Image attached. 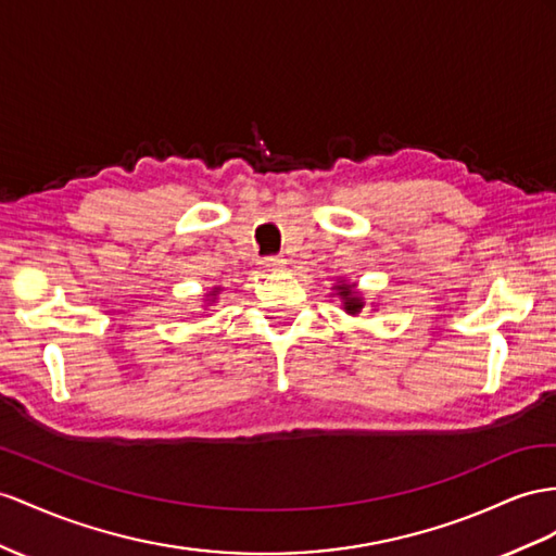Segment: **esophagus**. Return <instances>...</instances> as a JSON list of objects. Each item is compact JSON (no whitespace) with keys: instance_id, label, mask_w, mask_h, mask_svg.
Returning a JSON list of instances; mask_svg holds the SVG:
<instances>
[{"instance_id":"obj_1","label":"esophagus","mask_w":556,"mask_h":556,"mask_svg":"<svg viewBox=\"0 0 556 556\" xmlns=\"http://www.w3.org/2000/svg\"><path fill=\"white\" fill-rule=\"evenodd\" d=\"M261 265H263L265 273H277V269H281L283 265H287V261H283L281 255H269V258H265Z\"/></svg>"}]
</instances>
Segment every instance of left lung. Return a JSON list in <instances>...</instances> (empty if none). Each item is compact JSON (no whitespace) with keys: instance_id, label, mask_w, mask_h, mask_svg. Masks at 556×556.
I'll return each instance as SVG.
<instances>
[{"instance_id":"obj_1","label":"left lung","mask_w":556,"mask_h":556,"mask_svg":"<svg viewBox=\"0 0 556 556\" xmlns=\"http://www.w3.org/2000/svg\"><path fill=\"white\" fill-rule=\"evenodd\" d=\"M338 295L343 298V309L348 312V315H359L362 307H364V301L362 295H357V291H354V283H338L336 287Z\"/></svg>"}]
</instances>
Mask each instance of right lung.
Instances as JSON below:
<instances>
[{"instance_id":"add662e5","label":"right lung","mask_w":556,"mask_h":556,"mask_svg":"<svg viewBox=\"0 0 556 556\" xmlns=\"http://www.w3.org/2000/svg\"><path fill=\"white\" fill-rule=\"evenodd\" d=\"M216 293H218V289H216V291H211V293H206V298H213ZM208 303H213V301H208Z\"/></svg>"}]
</instances>
